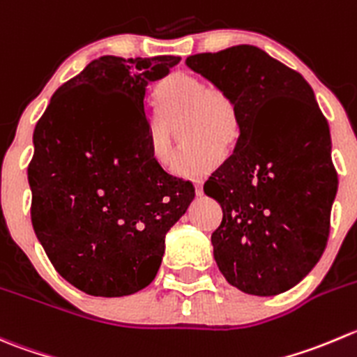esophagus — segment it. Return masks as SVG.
<instances>
[{
	"label": "esophagus",
	"mask_w": 357,
	"mask_h": 357,
	"mask_svg": "<svg viewBox=\"0 0 357 357\" xmlns=\"http://www.w3.org/2000/svg\"><path fill=\"white\" fill-rule=\"evenodd\" d=\"M195 193L197 197H200L204 193V188H202V181H195Z\"/></svg>",
	"instance_id": "34e87169"
}]
</instances>
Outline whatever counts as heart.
Segmentation results:
<instances>
[{
    "mask_svg": "<svg viewBox=\"0 0 357 357\" xmlns=\"http://www.w3.org/2000/svg\"><path fill=\"white\" fill-rule=\"evenodd\" d=\"M158 115L150 120V155L162 169L176 158V130L190 144L174 165L179 178H200L218 167L221 148L230 151L241 136V115L235 99L223 86L200 76L176 71L157 89Z\"/></svg>",
    "mask_w": 357,
    "mask_h": 357,
    "instance_id": "heart-1",
    "label": "heart"
}]
</instances>
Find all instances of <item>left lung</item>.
Instances as JSON below:
<instances>
[{"mask_svg": "<svg viewBox=\"0 0 357 357\" xmlns=\"http://www.w3.org/2000/svg\"><path fill=\"white\" fill-rule=\"evenodd\" d=\"M186 66L230 92L241 115L234 155L204 186L223 209L211 235L214 259L248 295L288 291L326 248L338 188L330 127L314 91L252 45L190 55Z\"/></svg>", "mask_w": 357, "mask_h": 357, "instance_id": "1", "label": "left lung"}]
</instances>
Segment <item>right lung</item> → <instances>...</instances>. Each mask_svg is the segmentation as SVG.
Instances as JSON below:
<instances>
[{
	"mask_svg": "<svg viewBox=\"0 0 357 357\" xmlns=\"http://www.w3.org/2000/svg\"><path fill=\"white\" fill-rule=\"evenodd\" d=\"M179 61L102 55L59 86L36 123L27 167L34 234L55 271L86 295L146 288L165 234L195 197L150 155L148 83Z\"/></svg>",
	"mask_w": 357,
	"mask_h": 357,
	"instance_id": "1",
	"label": "right lung"
}]
</instances>
